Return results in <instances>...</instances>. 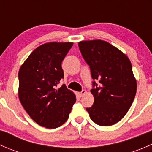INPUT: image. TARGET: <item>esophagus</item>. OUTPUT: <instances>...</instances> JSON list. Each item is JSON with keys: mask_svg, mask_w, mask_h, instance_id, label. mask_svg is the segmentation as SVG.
I'll use <instances>...</instances> for the list:
<instances>
[{"mask_svg": "<svg viewBox=\"0 0 152 152\" xmlns=\"http://www.w3.org/2000/svg\"><path fill=\"white\" fill-rule=\"evenodd\" d=\"M85 93H86V90H82V91L79 92V93H78V94H79L80 96H83L85 94Z\"/></svg>", "mask_w": 152, "mask_h": 152, "instance_id": "1", "label": "esophagus"}]
</instances>
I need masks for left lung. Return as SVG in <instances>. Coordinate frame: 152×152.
Listing matches in <instances>:
<instances>
[{"instance_id":"1","label":"left lung","mask_w":152,"mask_h":152,"mask_svg":"<svg viewBox=\"0 0 152 152\" xmlns=\"http://www.w3.org/2000/svg\"><path fill=\"white\" fill-rule=\"evenodd\" d=\"M79 48L94 80L90 90L94 103L86 110L98 125L118 123L131 107L137 91L131 62L117 48L101 39L81 41Z\"/></svg>"}]
</instances>
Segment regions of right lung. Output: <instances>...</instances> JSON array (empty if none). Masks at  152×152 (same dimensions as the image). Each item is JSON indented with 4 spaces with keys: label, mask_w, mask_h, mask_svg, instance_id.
Masks as SVG:
<instances>
[{
    "label": "right lung",
    "mask_w": 152,
    "mask_h": 152,
    "mask_svg": "<svg viewBox=\"0 0 152 152\" xmlns=\"http://www.w3.org/2000/svg\"><path fill=\"white\" fill-rule=\"evenodd\" d=\"M73 42H48L37 47L18 73L20 102L39 125L55 129L67 120L76 102L74 93L62 85V62Z\"/></svg>",
    "instance_id": "right-lung-1"
}]
</instances>
